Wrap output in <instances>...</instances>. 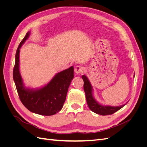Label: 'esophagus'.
<instances>
[{"mask_svg":"<svg viewBox=\"0 0 147 147\" xmlns=\"http://www.w3.org/2000/svg\"><path fill=\"white\" fill-rule=\"evenodd\" d=\"M75 72L77 74H80V73H83L84 70V69L83 66L82 65H77L75 67Z\"/></svg>","mask_w":147,"mask_h":147,"instance_id":"esophagus-1","label":"esophagus"}]
</instances>
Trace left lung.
Instances as JSON below:
<instances>
[{
    "mask_svg": "<svg viewBox=\"0 0 147 147\" xmlns=\"http://www.w3.org/2000/svg\"><path fill=\"white\" fill-rule=\"evenodd\" d=\"M83 80L84 82L83 88L84 92L86 94V99L89 108L92 112L97 114H99L101 115H112L115 112H117L118 110L121 109L122 107L125 105L126 104L118 106V107H112V106H105L99 104L98 102L93 98L92 97V88L91 84L89 82L88 79L85 75L82 76Z\"/></svg>",
    "mask_w": 147,
    "mask_h": 147,
    "instance_id": "obj_1",
    "label": "left lung"
}]
</instances>
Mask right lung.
<instances>
[{
  "label": "right lung",
  "instance_id": "right-lung-1",
  "mask_svg": "<svg viewBox=\"0 0 147 147\" xmlns=\"http://www.w3.org/2000/svg\"><path fill=\"white\" fill-rule=\"evenodd\" d=\"M29 36L26 34L18 47L13 70V80L23 104L29 111L38 115L50 116L59 112L65 101L70 84L74 77V67L57 74L47 85L37 90L24 88L19 70L20 48Z\"/></svg>",
  "mask_w": 147,
  "mask_h": 147
}]
</instances>
